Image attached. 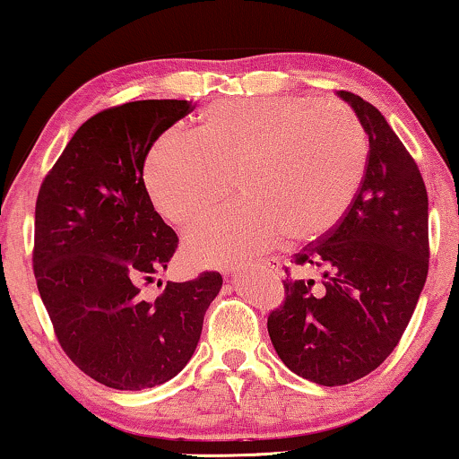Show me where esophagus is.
<instances>
[{
  "instance_id": "1",
  "label": "esophagus",
  "mask_w": 459,
  "mask_h": 459,
  "mask_svg": "<svg viewBox=\"0 0 459 459\" xmlns=\"http://www.w3.org/2000/svg\"><path fill=\"white\" fill-rule=\"evenodd\" d=\"M261 265L269 269V272H278L280 269V259H275V256H269V259H263Z\"/></svg>"
}]
</instances>
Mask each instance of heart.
Instances as JSON below:
<instances>
[{"label":"heart","instance_id":"obj_1","mask_svg":"<svg viewBox=\"0 0 459 459\" xmlns=\"http://www.w3.org/2000/svg\"><path fill=\"white\" fill-rule=\"evenodd\" d=\"M353 112L313 98L217 100L194 134L171 129L150 150L143 179L156 211L179 228L234 192L244 200L186 238L194 265H242L290 234L313 240L353 203L368 165Z\"/></svg>","mask_w":459,"mask_h":459}]
</instances>
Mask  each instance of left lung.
Here are the masks:
<instances>
[{
  "mask_svg": "<svg viewBox=\"0 0 459 459\" xmlns=\"http://www.w3.org/2000/svg\"><path fill=\"white\" fill-rule=\"evenodd\" d=\"M369 140L366 175L341 221L294 255L322 269L316 280H284V305L267 330L288 369L322 386L374 372L410 324L429 273V194L416 160L380 110L338 91ZM288 273V269H286Z\"/></svg>",
  "mask_w": 459,
  "mask_h": 459,
  "instance_id": "8db88e82",
  "label": "left lung"
}]
</instances>
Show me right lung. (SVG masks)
Wrapping results in <instances>:
<instances>
[{
  "label": "right lung",
  "mask_w": 459,
  "mask_h": 459,
  "mask_svg": "<svg viewBox=\"0 0 459 459\" xmlns=\"http://www.w3.org/2000/svg\"><path fill=\"white\" fill-rule=\"evenodd\" d=\"M190 110L187 100H140L98 112L71 137L37 196L33 269L56 336L81 372L117 391L178 376L223 284L221 273L204 272L167 281L156 299L142 292L179 242L154 211L143 162Z\"/></svg>",
  "instance_id": "add662e5"
}]
</instances>
